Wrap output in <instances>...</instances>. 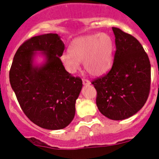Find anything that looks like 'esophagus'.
Returning <instances> with one entry per match:
<instances>
[{"label":"esophagus","instance_id":"34e87169","mask_svg":"<svg viewBox=\"0 0 159 159\" xmlns=\"http://www.w3.org/2000/svg\"><path fill=\"white\" fill-rule=\"evenodd\" d=\"M83 84H84V85H89V84H91V82H90L88 80H87V79H83Z\"/></svg>","mask_w":159,"mask_h":159}]
</instances>
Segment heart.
Returning <instances> with one entry per match:
<instances>
[{
    "label": "heart",
    "mask_w": 159,
    "mask_h": 159,
    "mask_svg": "<svg viewBox=\"0 0 159 159\" xmlns=\"http://www.w3.org/2000/svg\"><path fill=\"white\" fill-rule=\"evenodd\" d=\"M114 43L105 33L82 36L73 40L68 47L69 54H64L61 61L67 71L76 72L80 62L90 75L99 76L110 69L113 63Z\"/></svg>",
    "instance_id": "b5f03b06"
}]
</instances>
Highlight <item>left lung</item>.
Listing matches in <instances>:
<instances>
[{"label":"left lung","instance_id":"1","mask_svg":"<svg viewBox=\"0 0 159 159\" xmlns=\"http://www.w3.org/2000/svg\"><path fill=\"white\" fill-rule=\"evenodd\" d=\"M116 51L111 68L92 82L97 92L96 105L108 119L122 120L144 106L151 90V63L139 41L118 28H112Z\"/></svg>","mask_w":159,"mask_h":159}]
</instances>
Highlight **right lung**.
I'll return each instance as SVG.
<instances>
[{"label":"right lung","mask_w":159,"mask_h":159,"mask_svg":"<svg viewBox=\"0 0 159 159\" xmlns=\"http://www.w3.org/2000/svg\"><path fill=\"white\" fill-rule=\"evenodd\" d=\"M64 50L58 34L33 36L17 49L9 71L11 87L25 116L48 130L63 129L72 121L83 86L80 77L64 68L60 59ZM36 51L46 57V64L40 68L32 62Z\"/></svg>","instance_id":"right-lung-1"}]
</instances>
